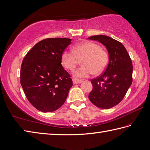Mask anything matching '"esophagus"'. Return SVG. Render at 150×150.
I'll use <instances>...</instances> for the list:
<instances>
[{
  "label": "esophagus",
  "instance_id": "obj_1",
  "mask_svg": "<svg viewBox=\"0 0 150 150\" xmlns=\"http://www.w3.org/2000/svg\"><path fill=\"white\" fill-rule=\"evenodd\" d=\"M72 81L74 84H78V83H81L82 80L79 79H77V78H74L72 79Z\"/></svg>",
  "mask_w": 150,
  "mask_h": 150
}]
</instances>
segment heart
Returning a JSON list of instances; mask_svg holds the SVG:
<instances>
[{
  "label": "heart",
  "instance_id": "obj_1",
  "mask_svg": "<svg viewBox=\"0 0 150 150\" xmlns=\"http://www.w3.org/2000/svg\"><path fill=\"white\" fill-rule=\"evenodd\" d=\"M82 59L83 65L74 72L76 77L87 78L93 72L99 74L105 71L109 63L108 52L92 41L77 44L73 47V51L65 50L61 55L62 64L70 71L74 70Z\"/></svg>",
  "mask_w": 150,
  "mask_h": 150
}]
</instances>
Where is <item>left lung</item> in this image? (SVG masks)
Returning a JSON list of instances; mask_svg holds the SVG:
<instances>
[{
    "instance_id": "1",
    "label": "left lung",
    "mask_w": 150,
    "mask_h": 150,
    "mask_svg": "<svg viewBox=\"0 0 150 150\" xmlns=\"http://www.w3.org/2000/svg\"><path fill=\"white\" fill-rule=\"evenodd\" d=\"M104 45L109 53V63L104 72L91 80L93 89L88 98L95 105L109 109L118 104L132 83V62L122 44L107 35L88 38Z\"/></svg>"
}]
</instances>
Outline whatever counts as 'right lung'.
I'll return each instance as SVG.
<instances>
[{"label":"right lung","instance_id":"1","mask_svg":"<svg viewBox=\"0 0 150 150\" xmlns=\"http://www.w3.org/2000/svg\"><path fill=\"white\" fill-rule=\"evenodd\" d=\"M71 41L68 38L43 39L22 61L21 85L28 100L40 111H56L66 100L72 80L62 65L61 55Z\"/></svg>","mask_w":150,"mask_h":150}]
</instances>
